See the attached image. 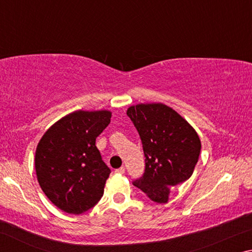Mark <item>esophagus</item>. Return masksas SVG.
<instances>
[{"label":"esophagus","mask_w":252,"mask_h":252,"mask_svg":"<svg viewBox=\"0 0 252 252\" xmlns=\"http://www.w3.org/2000/svg\"><path fill=\"white\" fill-rule=\"evenodd\" d=\"M116 172H117V173H120V174H123V173L126 172V168H125V167L119 168V169H117V170H116Z\"/></svg>","instance_id":"esophagus-1"}]
</instances>
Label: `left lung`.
Here are the masks:
<instances>
[{
    "label": "left lung",
    "instance_id": "left-lung-1",
    "mask_svg": "<svg viewBox=\"0 0 252 252\" xmlns=\"http://www.w3.org/2000/svg\"><path fill=\"white\" fill-rule=\"evenodd\" d=\"M141 138L146 171L133 185L157 203H167L172 187L192 176L201 141L193 126L163 103H140L126 110Z\"/></svg>",
    "mask_w": 252,
    "mask_h": 252
}]
</instances>
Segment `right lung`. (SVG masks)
Masks as SVG:
<instances>
[{
    "instance_id": "1",
    "label": "right lung",
    "mask_w": 252,
    "mask_h": 252,
    "mask_svg": "<svg viewBox=\"0 0 252 252\" xmlns=\"http://www.w3.org/2000/svg\"><path fill=\"white\" fill-rule=\"evenodd\" d=\"M111 111L78 110L51 126L37 143L35 172L41 189L54 206L81 215L104 192L110 169L95 139L111 120Z\"/></svg>"
}]
</instances>
